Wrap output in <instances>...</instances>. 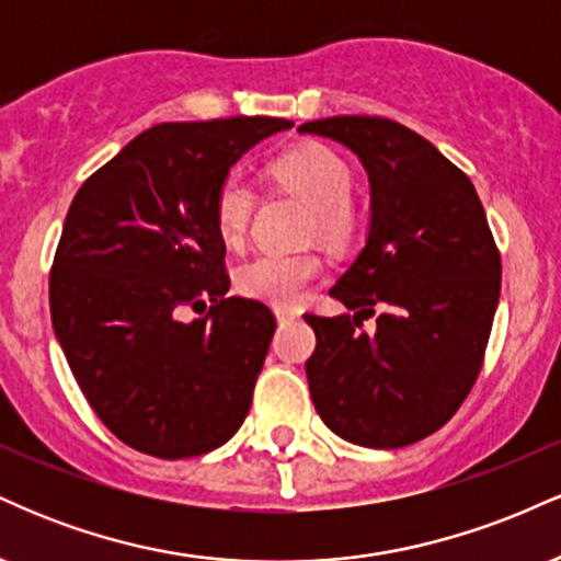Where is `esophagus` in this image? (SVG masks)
I'll use <instances>...</instances> for the list:
<instances>
[{"label":"esophagus","mask_w":561,"mask_h":561,"mask_svg":"<svg viewBox=\"0 0 561 561\" xmlns=\"http://www.w3.org/2000/svg\"><path fill=\"white\" fill-rule=\"evenodd\" d=\"M295 317H298L295 311H287V308H276V321H279V324H287V321H293Z\"/></svg>","instance_id":"obj_1"}]
</instances>
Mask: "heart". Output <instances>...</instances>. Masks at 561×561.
I'll list each match as a JSON object with an SVG mask.
<instances>
[{
	"label": "heart",
	"instance_id": "obj_1",
	"mask_svg": "<svg viewBox=\"0 0 561 561\" xmlns=\"http://www.w3.org/2000/svg\"><path fill=\"white\" fill-rule=\"evenodd\" d=\"M268 176L287 195L311 208V234L330 244H347L362 227V214L351 197L353 173L337 152L324 145L289 150L268 165ZM255 210V192L240 179H227L216 192L214 218L224 244L242 248ZM321 261L311 253H263L237 272V287L248 298L295 308L306 289L319 279Z\"/></svg>",
	"mask_w": 561,
	"mask_h": 561
}]
</instances>
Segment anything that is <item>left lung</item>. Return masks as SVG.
Instances as JSON below:
<instances>
[{
  "label": "left lung",
  "instance_id": "8db88e82",
  "mask_svg": "<svg viewBox=\"0 0 561 561\" xmlns=\"http://www.w3.org/2000/svg\"><path fill=\"white\" fill-rule=\"evenodd\" d=\"M369 173L364 250L330 289L340 317L306 321L319 416L366 448H401L440 430L472 390L501 293V255L474 184L427 139L377 115L308 121ZM378 317L375 335L360 330Z\"/></svg>",
  "mask_w": 561,
  "mask_h": 561
}]
</instances>
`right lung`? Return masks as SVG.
<instances>
[{
    "instance_id": "add662e5",
    "label": "right lung",
    "mask_w": 561,
    "mask_h": 561,
    "mask_svg": "<svg viewBox=\"0 0 561 561\" xmlns=\"http://www.w3.org/2000/svg\"><path fill=\"white\" fill-rule=\"evenodd\" d=\"M287 128L263 115L158 124L70 203L53 327L94 414L141 454H208L248 416L276 321L261 300L227 295L214 203L231 165Z\"/></svg>"
}]
</instances>
